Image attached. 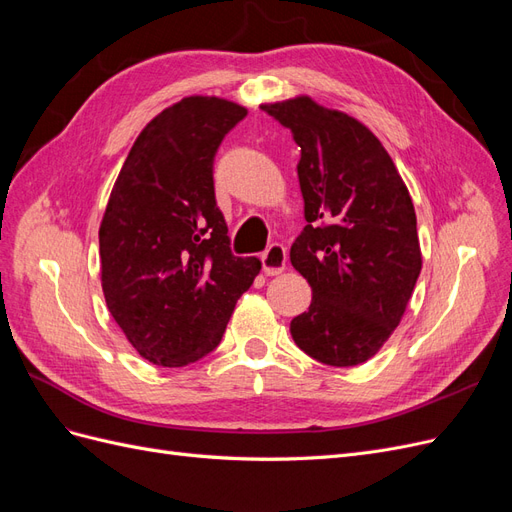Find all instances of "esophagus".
<instances>
[{"label":"esophagus","mask_w":512,"mask_h":512,"mask_svg":"<svg viewBox=\"0 0 512 512\" xmlns=\"http://www.w3.org/2000/svg\"><path fill=\"white\" fill-rule=\"evenodd\" d=\"M286 260H288L286 247L280 243H273L267 247V252L260 256L262 271H265L267 275H280L286 269Z\"/></svg>","instance_id":"esophagus-1"}]
</instances>
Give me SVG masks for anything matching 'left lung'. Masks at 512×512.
Wrapping results in <instances>:
<instances>
[{
    "mask_svg": "<svg viewBox=\"0 0 512 512\" xmlns=\"http://www.w3.org/2000/svg\"><path fill=\"white\" fill-rule=\"evenodd\" d=\"M292 132L305 222L290 262L312 286L292 318L294 344L333 367L369 361L393 335L423 256L410 192L359 119L297 96L260 104Z\"/></svg>",
    "mask_w": 512,
    "mask_h": 512,
    "instance_id": "obj_1",
    "label": "left lung"
}]
</instances>
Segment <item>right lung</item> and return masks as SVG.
Returning a JSON list of instances; mask_svg holds the SVG:
<instances>
[{
  "mask_svg": "<svg viewBox=\"0 0 512 512\" xmlns=\"http://www.w3.org/2000/svg\"><path fill=\"white\" fill-rule=\"evenodd\" d=\"M247 108L188 96L153 117L134 141L100 224L106 307L153 365L203 359L226 331L260 260L230 252L215 205L213 158Z\"/></svg>",
  "mask_w": 512,
  "mask_h": 512,
  "instance_id": "right-lung-1",
  "label": "right lung"
}]
</instances>
